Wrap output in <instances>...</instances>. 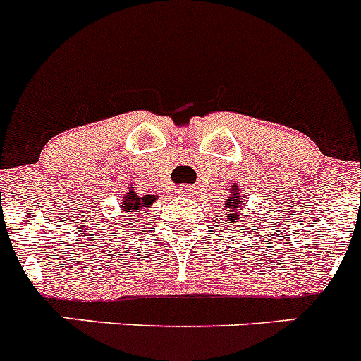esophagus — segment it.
I'll list each match as a JSON object with an SVG mask.
<instances>
[{"instance_id":"obj_1","label":"esophagus","mask_w":361,"mask_h":361,"mask_svg":"<svg viewBox=\"0 0 361 361\" xmlns=\"http://www.w3.org/2000/svg\"><path fill=\"white\" fill-rule=\"evenodd\" d=\"M192 192V188L188 187V185H180V187L176 188V194H180V195H188Z\"/></svg>"}]
</instances>
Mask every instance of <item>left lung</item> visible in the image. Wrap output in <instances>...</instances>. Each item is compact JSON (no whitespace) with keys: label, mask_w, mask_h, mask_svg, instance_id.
<instances>
[{"label":"left lung","mask_w":361,"mask_h":361,"mask_svg":"<svg viewBox=\"0 0 361 361\" xmlns=\"http://www.w3.org/2000/svg\"><path fill=\"white\" fill-rule=\"evenodd\" d=\"M245 195L239 194L238 185L231 188V195H228V201H225V214H227V221L228 224H235L239 220V211L243 213V206H245ZM248 216V213H246Z\"/></svg>","instance_id":"8db88e82"}]
</instances>
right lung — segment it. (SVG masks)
<instances>
[{
  "label": "right lung",
  "mask_w": 361,
  "mask_h": 361,
  "mask_svg": "<svg viewBox=\"0 0 361 361\" xmlns=\"http://www.w3.org/2000/svg\"><path fill=\"white\" fill-rule=\"evenodd\" d=\"M159 195H137L134 192V187H129V192L122 197V216H134L137 213H145L148 206L155 202Z\"/></svg>",
  "instance_id": "right-lung-1"
}]
</instances>
